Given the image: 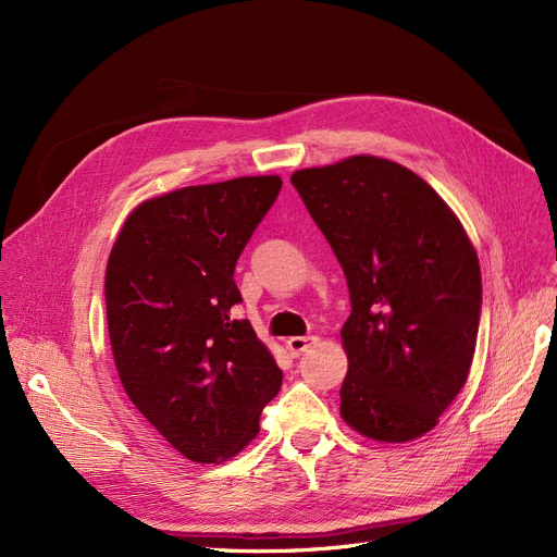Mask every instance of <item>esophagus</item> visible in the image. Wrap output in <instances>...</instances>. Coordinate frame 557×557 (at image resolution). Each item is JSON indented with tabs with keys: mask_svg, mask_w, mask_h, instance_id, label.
Segmentation results:
<instances>
[{
	"mask_svg": "<svg viewBox=\"0 0 557 557\" xmlns=\"http://www.w3.org/2000/svg\"><path fill=\"white\" fill-rule=\"evenodd\" d=\"M315 343H318L315 336H294V338L286 341V349H288L290 357L298 359V357H302L307 352L309 347H313Z\"/></svg>",
	"mask_w": 557,
	"mask_h": 557,
	"instance_id": "34e87169",
	"label": "esophagus"
}]
</instances>
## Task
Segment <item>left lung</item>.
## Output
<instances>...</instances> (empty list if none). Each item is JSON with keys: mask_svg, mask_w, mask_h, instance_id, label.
Masks as SVG:
<instances>
[{"mask_svg": "<svg viewBox=\"0 0 557 557\" xmlns=\"http://www.w3.org/2000/svg\"><path fill=\"white\" fill-rule=\"evenodd\" d=\"M347 280L343 420L416 441L470 374L481 318L476 250L449 205L397 162L352 156L290 175Z\"/></svg>", "mask_w": 557, "mask_h": 557, "instance_id": "8db88e82", "label": "left lung"}]
</instances>
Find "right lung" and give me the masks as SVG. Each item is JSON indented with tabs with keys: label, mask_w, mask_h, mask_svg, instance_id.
Segmentation results:
<instances>
[{
	"label": "right lung",
	"mask_w": 557,
	"mask_h": 557,
	"mask_svg": "<svg viewBox=\"0 0 557 557\" xmlns=\"http://www.w3.org/2000/svg\"><path fill=\"white\" fill-rule=\"evenodd\" d=\"M280 189V175H250L144 200L108 259V332L124 391L194 462L237 456L282 386L269 347L234 315V267Z\"/></svg>",
	"instance_id": "add662e5"
}]
</instances>
